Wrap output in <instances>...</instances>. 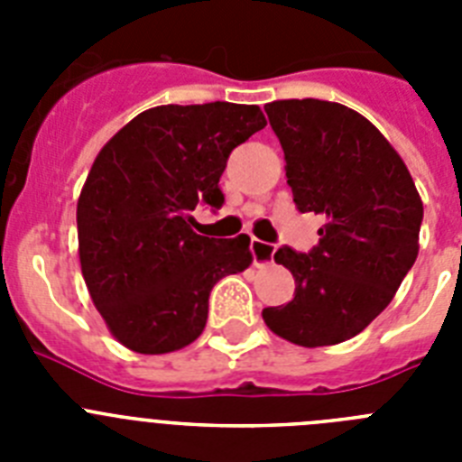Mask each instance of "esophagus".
Listing matches in <instances>:
<instances>
[{"label":"esophagus","mask_w":462,"mask_h":462,"mask_svg":"<svg viewBox=\"0 0 462 462\" xmlns=\"http://www.w3.org/2000/svg\"><path fill=\"white\" fill-rule=\"evenodd\" d=\"M250 250H252V259H254L256 266H261V263H268V261H273V256H275V245L263 243V240H259V238H252Z\"/></svg>","instance_id":"esophagus-1"}]
</instances>
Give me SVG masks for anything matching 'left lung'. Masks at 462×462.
<instances>
[{"label":"left lung","instance_id":"left-lung-1","mask_svg":"<svg viewBox=\"0 0 462 462\" xmlns=\"http://www.w3.org/2000/svg\"><path fill=\"white\" fill-rule=\"evenodd\" d=\"M284 150L300 212L324 215L310 252L280 247L293 300L263 310L273 333L300 346L358 336L393 300L419 254L423 203L400 154L361 113L319 99L263 108Z\"/></svg>","mask_w":462,"mask_h":462}]
</instances>
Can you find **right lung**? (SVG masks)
<instances>
[{
    "label": "right lung",
    "instance_id": "obj_1",
    "mask_svg": "<svg viewBox=\"0 0 462 462\" xmlns=\"http://www.w3.org/2000/svg\"><path fill=\"white\" fill-rule=\"evenodd\" d=\"M263 126L259 106H157L94 159L76 210L80 268L106 326L132 352L191 345L212 287L252 263L250 236L194 234L191 210L222 208L228 154Z\"/></svg>",
    "mask_w": 462,
    "mask_h": 462
}]
</instances>
